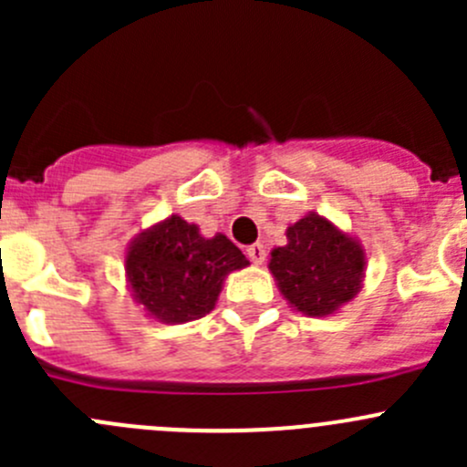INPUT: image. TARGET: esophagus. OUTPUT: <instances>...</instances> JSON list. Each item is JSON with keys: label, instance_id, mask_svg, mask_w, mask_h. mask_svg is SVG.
<instances>
[{"label": "esophagus", "instance_id": "obj_1", "mask_svg": "<svg viewBox=\"0 0 467 467\" xmlns=\"http://www.w3.org/2000/svg\"><path fill=\"white\" fill-rule=\"evenodd\" d=\"M246 255L253 264H262L266 260V248H264V244H253V246L246 248Z\"/></svg>", "mask_w": 467, "mask_h": 467}]
</instances>
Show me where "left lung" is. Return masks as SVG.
<instances>
[{
	"mask_svg": "<svg viewBox=\"0 0 467 467\" xmlns=\"http://www.w3.org/2000/svg\"><path fill=\"white\" fill-rule=\"evenodd\" d=\"M268 271L286 303L305 317H329L364 286L366 253L359 239L309 212L286 228V244L271 251Z\"/></svg>",
	"mask_w": 467,
	"mask_h": 467,
	"instance_id": "8db88e82",
	"label": "left lung"
}]
</instances>
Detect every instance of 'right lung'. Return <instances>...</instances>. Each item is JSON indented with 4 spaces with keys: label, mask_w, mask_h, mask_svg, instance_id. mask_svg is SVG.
<instances>
[{
    "label": "right lung",
    "mask_w": 467,
    "mask_h": 467,
    "mask_svg": "<svg viewBox=\"0 0 467 467\" xmlns=\"http://www.w3.org/2000/svg\"><path fill=\"white\" fill-rule=\"evenodd\" d=\"M248 260L225 234L203 237L196 223L171 214L142 230L126 251V282L146 317L178 325L205 317L228 273Z\"/></svg>",
    "instance_id": "obj_1"
}]
</instances>
